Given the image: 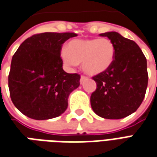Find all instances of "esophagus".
I'll return each instance as SVG.
<instances>
[{
	"label": "esophagus",
	"mask_w": 157,
	"mask_h": 157,
	"mask_svg": "<svg viewBox=\"0 0 157 157\" xmlns=\"http://www.w3.org/2000/svg\"><path fill=\"white\" fill-rule=\"evenodd\" d=\"M86 78V77L85 75H82V76H81V83H82V82H83Z\"/></svg>",
	"instance_id": "1"
}]
</instances>
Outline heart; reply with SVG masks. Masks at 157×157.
Segmentation results:
<instances>
[{
    "label": "heart",
    "instance_id": "1",
    "mask_svg": "<svg viewBox=\"0 0 157 157\" xmlns=\"http://www.w3.org/2000/svg\"><path fill=\"white\" fill-rule=\"evenodd\" d=\"M63 61L70 67L82 62V70L89 75L104 72L115 58V46L107 38L73 40L61 51Z\"/></svg>",
    "mask_w": 157,
    "mask_h": 157
}]
</instances>
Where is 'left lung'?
Masks as SVG:
<instances>
[{
    "instance_id": "obj_1",
    "label": "left lung",
    "mask_w": 157,
    "mask_h": 157,
    "mask_svg": "<svg viewBox=\"0 0 157 157\" xmlns=\"http://www.w3.org/2000/svg\"><path fill=\"white\" fill-rule=\"evenodd\" d=\"M115 46L113 63L105 71L92 78L96 90L90 96V105L105 119H121L136 111L145 97L148 84L147 59L136 43L118 32L100 34Z\"/></svg>"
}]
</instances>
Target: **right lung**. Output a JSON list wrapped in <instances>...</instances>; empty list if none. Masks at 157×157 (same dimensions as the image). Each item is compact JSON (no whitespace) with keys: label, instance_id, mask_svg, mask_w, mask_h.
<instances>
[{"label":"right lung","instance_id":"right-lung-1","mask_svg":"<svg viewBox=\"0 0 157 157\" xmlns=\"http://www.w3.org/2000/svg\"><path fill=\"white\" fill-rule=\"evenodd\" d=\"M76 34L45 32L29 37L14 54L8 76L10 96L22 114L35 120L61 116L81 76L62 68V44Z\"/></svg>","mask_w":157,"mask_h":157}]
</instances>
